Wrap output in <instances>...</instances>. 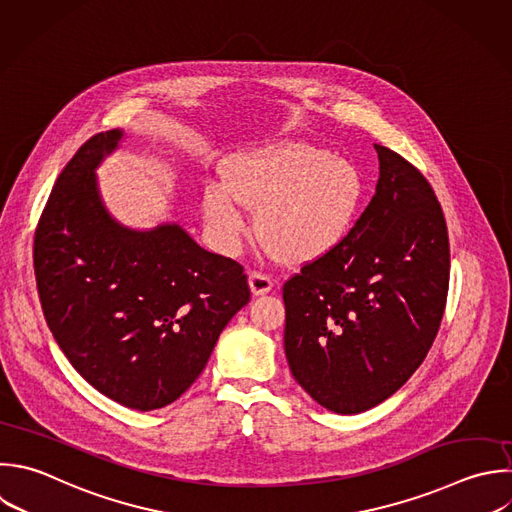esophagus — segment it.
I'll list each match as a JSON object with an SVG mask.
<instances>
[{
	"instance_id": "1",
	"label": "esophagus",
	"mask_w": 512,
	"mask_h": 512,
	"mask_svg": "<svg viewBox=\"0 0 512 512\" xmlns=\"http://www.w3.org/2000/svg\"><path fill=\"white\" fill-rule=\"evenodd\" d=\"M248 282H250V290H252L254 296L266 294V292H270L272 286H274V280H272L268 274L260 272V270H252L250 276H248Z\"/></svg>"
}]
</instances>
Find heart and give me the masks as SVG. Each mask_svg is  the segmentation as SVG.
I'll return each mask as SVG.
<instances>
[{
  "label": "heart",
  "mask_w": 512,
  "mask_h": 512,
  "mask_svg": "<svg viewBox=\"0 0 512 512\" xmlns=\"http://www.w3.org/2000/svg\"><path fill=\"white\" fill-rule=\"evenodd\" d=\"M364 196L354 164L310 144H278L240 156L228 184L204 192V218L224 250L250 234L246 208L258 210L262 242L288 264H310L332 254L350 234Z\"/></svg>",
  "instance_id": "heart-1"
}]
</instances>
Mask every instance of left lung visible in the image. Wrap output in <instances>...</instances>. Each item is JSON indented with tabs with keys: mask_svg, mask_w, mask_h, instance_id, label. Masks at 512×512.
Returning a JSON list of instances; mask_svg holds the SVG:
<instances>
[{
	"mask_svg": "<svg viewBox=\"0 0 512 512\" xmlns=\"http://www.w3.org/2000/svg\"><path fill=\"white\" fill-rule=\"evenodd\" d=\"M374 148L376 194L348 238L282 286L292 376L338 414L380 404L414 374L448 294V230L432 186L400 154Z\"/></svg>",
	"mask_w": 512,
	"mask_h": 512,
	"instance_id": "obj_1",
	"label": "left lung"
}]
</instances>
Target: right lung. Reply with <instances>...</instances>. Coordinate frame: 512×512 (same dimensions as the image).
Returning <instances> with one entry per match:
<instances>
[{
  "mask_svg": "<svg viewBox=\"0 0 512 512\" xmlns=\"http://www.w3.org/2000/svg\"><path fill=\"white\" fill-rule=\"evenodd\" d=\"M120 138L92 136L58 176L36 228L34 272L72 366L108 398L156 410L194 384L250 286L242 264L176 224L132 232L108 216L94 168Z\"/></svg>",
  "mask_w": 512,
  "mask_h": 512,
  "instance_id": "right-lung-1",
  "label": "right lung"
}]
</instances>
